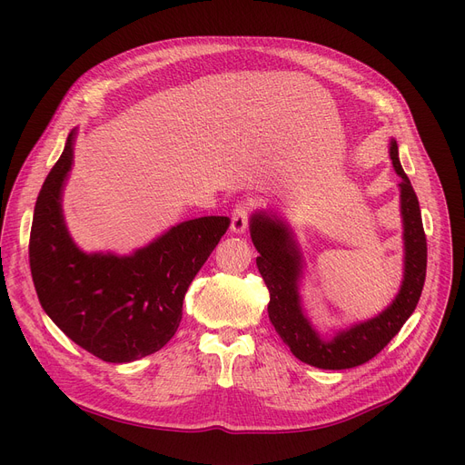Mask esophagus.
Instances as JSON below:
<instances>
[{
    "instance_id": "esophagus-1",
    "label": "esophagus",
    "mask_w": 465,
    "mask_h": 465,
    "mask_svg": "<svg viewBox=\"0 0 465 465\" xmlns=\"http://www.w3.org/2000/svg\"><path fill=\"white\" fill-rule=\"evenodd\" d=\"M249 214H251V203L241 202L235 205V209L232 213V232L233 233H242L247 230Z\"/></svg>"
}]
</instances>
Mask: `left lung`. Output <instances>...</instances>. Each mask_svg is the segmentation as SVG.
I'll return each mask as SVG.
<instances>
[{
  "instance_id": "left-lung-1",
  "label": "left lung",
  "mask_w": 465,
  "mask_h": 465,
  "mask_svg": "<svg viewBox=\"0 0 465 465\" xmlns=\"http://www.w3.org/2000/svg\"><path fill=\"white\" fill-rule=\"evenodd\" d=\"M390 160L401 177L400 209L403 220V281L396 300L375 319L324 339L307 319L300 296L303 258L290 226L273 211L251 218V237L258 251V272L270 290V321L298 360L321 370H349L377 356L401 330L417 307L424 281L428 247L419 198L400 163L398 143L390 141Z\"/></svg>"
}]
</instances>
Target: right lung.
Masks as SVG:
<instances>
[{
  "instance_id": "right-lung-1",
  "label": "right lung",
  "mask_w": 465,
  "mask_h": 465,
  "mask_svg": "<svg viewBox=\"0 0 465 465\" xmlns=\"http://www.w3.org/2000/svg\"><path fill=\"white\" fill-rule=\"evenodd\" d=\"M77 130L46 175L34 209L30 267L51 321L104 361L128 363L160 351L175 335L183 300L230 226L228 216L186 220L130 256L83 252L62 213Z\"/></svg>"
}]
</instances>
